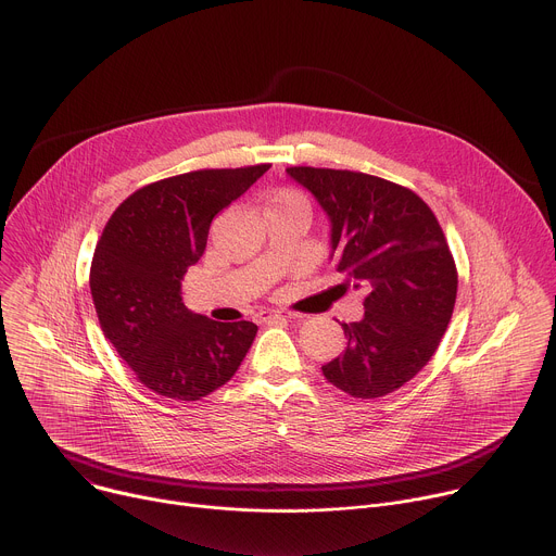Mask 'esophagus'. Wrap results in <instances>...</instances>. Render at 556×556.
Returning a JSON list of instances; mask_svg holds the SVG:
<instances>
[{"instance_id": "esophagus-1", "label": "esophagus", "mask_w": 556, "mask_h": 556, "mask_svg": "<svg viewBox=\"0 0 556 556\" xmlns=\"http://www.w3.org/2000/svg\"><path fill=\"white\" fill-rule=\"evenodd\" d=\"M290 318H296V316L294 314H266V316H260V323L273 325V323H281V320H290Z\"/></svg>"}]
</instances>
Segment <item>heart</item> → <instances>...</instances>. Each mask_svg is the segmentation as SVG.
<instances>
[{"label":"heart","instance_id":"b5f03b06","mask_svg":"<svg viewBox=\"0 0 556 556\" xmlns=\"http://www.w3.org/2000/svg\"><path fill=\"white\" fill-rule=\"evenodd\" d=\"M277 210H305L307 212V203L294 190H279L270 197L266 212H277Z\"/></svg>","mask_w":556,"mask_h":556}]
</instances>
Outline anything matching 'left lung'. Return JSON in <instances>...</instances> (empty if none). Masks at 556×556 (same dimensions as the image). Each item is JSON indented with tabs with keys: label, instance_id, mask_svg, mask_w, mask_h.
Here are the masks:
<instances>
[{
	"label": "left lung",
	"instance_id": "1",
	"mask_svg": "<svg viewBox=\"0 0 556 556\" xmlns=\"http://www.w3.org/2000/svg\"><path fill=\"white\" fill-rule=\"evenodd\" d=\"M331 220V257L364 290V316L342 323L346 349L323 376L355 400L384 397L430 362L450 325L458 273L432 210L408 188L351 169L292 165Z\"/></svg>",
	"mask_w": 556,
	"mask_h": 556
}]
</instances>
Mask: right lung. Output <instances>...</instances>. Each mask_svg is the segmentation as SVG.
Here are the masks:
<instances>
[{
  "instance_id": "1",
  "label": "right lung",
  "mask_w": 556,
  "mask_h": 556,
  "mask_svg": "<svg viewBox=\"0 0 556 556\" xmlns=\"http://www.w3.org/2000/svg\"><path fill=\"white\" fill-rule=\"evenodd\" d=\"M270 163L197 169L132 192L109 218L89 273L100 327L152 393L199 402L227 384L257 325L218 323L182 305L180 279L207 247L212 220Z\"/></svg>"
}]
</instances>
